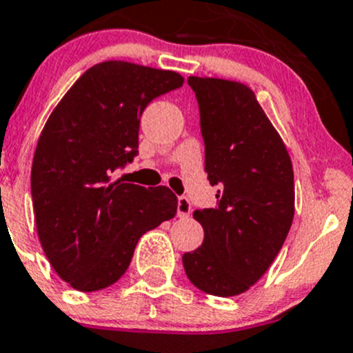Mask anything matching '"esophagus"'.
I'll use <instances>...</instances> for the list:
<instances>
[{"label": "esophagus", "instance_id": "34e87169", "mask_svg": "<svg viewBox=\"0 0 353 353\" xmlns=\"http://www.w3.org/2000/svg\"><path fill=\"white\" fill-rule=\"evenodd\" d=\"M191 210H193V208H191L190 200H188L186 196L177 198V215H179V217H188V215L191 214Z\"/></svg>", "mask_w": 353, "mask_h": 353}]
</instances>
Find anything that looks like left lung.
I'll return each mask as SVG.
<instances>
[{
    "mask_svg": "<svg viewBox=\"0 0 353 353\" xmlns=\"http://www.w3.org/2000/svg\"><path fill=\"white\" fill-rule=\"evenodd\" d=\"M188 84L200 107L205 172L219 190L215 208L193 212L205 238L183 265L198 290L234 296L262 278L292 228V159L248 85L194 75Z\"/></svg>",
    "mask_w": 353,
    "mask_h": 353,
    "instance_id": "left-lung-1",
    "label": "left lung"
}]
</instances>
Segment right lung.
Here are the masks:
<instances>
[{
	"label": "right lung",
	"instance_id": "obj_1",
	"mask_svg": "<svg viewBox=\"0 0 353 353\" xmlns=\"http://www.w3.org/2000/svg\"><path fill=\"white\" fill-rule=\"evenodd\" d=\"M184 77L131 61L88 68L51 112L30 172L34 215L51 268L79 292L124 276L139 238L177 212L169 188L114 181L138 155L139 117Z\"/></svg>",
	"mask_w": 353,
	"mask_h": 353
}]
</instances>
